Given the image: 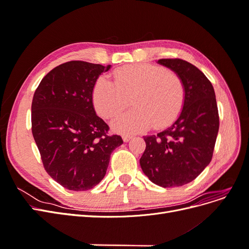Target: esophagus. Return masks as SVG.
<instances>
[{"label":"esophagus","instance_id":"1","mask_svg":"<svg viewBox=\"0 0 249 249\" xmlns=\"http://www.w3.org/2000/svg\"><path fill=\"white\" fill-rule=\"evenodd\" d=\"M131 139H132V136H130V135H123V140H124V142L130 141Z\"/></svg>","mask_w":249,"mask_h":249}]
</instances>
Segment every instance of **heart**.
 Wrapping results in <instances>:
<instances>
[{"mask_svg": "<svg viewBox=\"0 0 249 249\" xmlns=\"http://www.w3.org/2000/svg\"><path fill=\"white\" fill-rule=\"evenodd\" d=\"M114 83L105 77L96 80L92 90L95 111L105 118L119 114L130 103L134 108L113 120L117 132L133 134L171 124L185 102L183 81L162 66L139 63L120 67L113 73Z\"/></svg>", "mask_w": 249, "mask_h": 249, "instance_id": "heart-1", "label": "heart"}]
</instances>
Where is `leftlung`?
Wrapping results in <instances>:
<instances>
[{"label": "left lung", "mask_w": 249, "mask_h": 249, "mask_svg": "<svg viewBox=\"0 0 249 249\" xmlns=\"http://www.w3.org/2000/svg\"><path fill=\"white\" fill-rule=\"evenodd\" d=\"M158 63L183 81L185 102L170 126L143 137L146 147L140 166L154 184L179 187L196 178L212 160L219 115L212 83L196 66L182 59H160Z\"/></svg>", "instance_id": "left-lung-1"}]
</instances>
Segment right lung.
I'll list each match as a JSON object with an SVG mask.
<instances>
[{"instance_id": "right-lung-1", "label": "right lung", "mask_w": 249, "mask_h": 249, "mask_svg": "<svg viewBox=\"0 0 249 249\" xmlns=\"http://www.w3.org/2000/svg\"><path fill=\"white\" fill-rule=\"evenodd\" d=\"M111 69L70 61L52 70L35 90L32 134L44 169L72 191L89 190L104 178L113 150L124 141L108 135L109 126L96 115L92 90Z\"/></svg>"}]
</instances>
